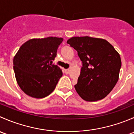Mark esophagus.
I'll return each mask as SVG.
<instances>
[{"label":"esophagus","instance_id":"esophagus-1","mask_svg":"<svg viewBox=\"0 0 134 134\" xmlns=\"http://www.w3.org/2000/svg\"><path fill=\"white\" fill-rule=\"evenodd\" d=\"M70 72V69H65V74H69Z\"/></svg>","mask_w":134,"mask_h":134}]
</instances>
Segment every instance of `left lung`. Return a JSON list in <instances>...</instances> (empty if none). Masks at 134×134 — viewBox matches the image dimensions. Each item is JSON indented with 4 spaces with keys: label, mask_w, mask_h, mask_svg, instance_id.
Returning a JSON list of instances; mask_svg holds the SVG:
<instances>
[{
    "label": "left lung",
    "mask_w": 134,
    "mask_h": 134,
    "mask_svg": "<svg viewBox=\"0 0 134 134\" xmlns=\"http://www.w3.org/2000/svg\"><path fill=\"white\" fill-rule=\"evenodd\" d=\"M67 43L78 52L82 62L80 75L75 86L80 97L89 102L106 97L119 80L121 67L119 54L103 39L73 37Z\"/></svg>",
    "instance_id": "8db88e82"
}]
</instances>
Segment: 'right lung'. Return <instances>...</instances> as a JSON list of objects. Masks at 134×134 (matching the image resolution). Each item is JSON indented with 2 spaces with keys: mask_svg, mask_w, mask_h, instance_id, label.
<instances>
[{
  "mask_svg": "<svg viewBox=\"0 0 134 134\" xmlns=\"http://www.w3.org/2000/svg\"><path fill=\"white\" fill-rule=\"evenodd\" d=\"M63 39H32L21 45L13 58V69L20 88L27 95L41 98L54 90L63 73L52 64Z\"/></svg>",
  "mask_w": 134,
  "mask_h": 134,
  "instance_id": "add662e5",
  "label": "right lung"
}]
</instances>
